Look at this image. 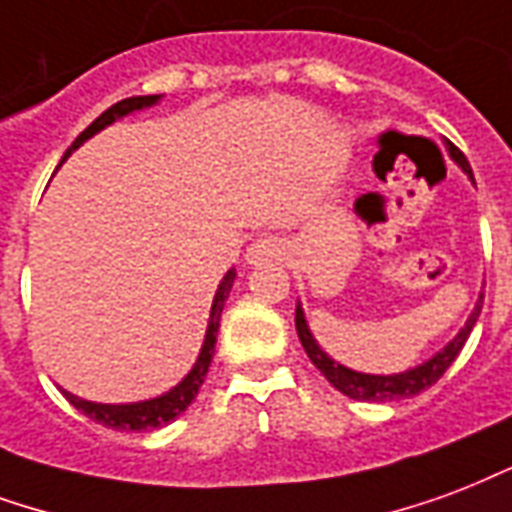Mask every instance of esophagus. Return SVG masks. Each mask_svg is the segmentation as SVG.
<instances>
[{
    "instance_id": "34e87169",
    "label": "esophagus",
    "mask_w": 512,
    "mask_h": 512,
    "mask_svg": "<svg viewBox=\"0 0 512 512\" xmlns=\"http://www.w3.org/2000/svg\"><path fill=\"white\" fill-rule=\"evenodd\" d=\"M282 257V241L279 238H257L255 244L246 249V263L257 266V263H266V260H279Z\"/></svg>"
}]
</instances>
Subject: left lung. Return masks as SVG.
Wrapping results in <instances>:
<instances>
[{
    "instance_id": "8db88e82",
    "label": "left lung",
    "mask_w": 512,
    "mask_h": 512,
    "mask_svg": "<svg viewBox=\"0 0 512 512\" xmlns=\"http://www.w3.org/2000/svg\"><path fill=\"white\" fill-rule=\"evenodd\" d=\"M445 146H448L450 157H453V160L461 165V170H464L469 179H472V168H469L467 157L461 154V149L453 146L450 140H445ZM480 309H483V293H480L475 312L469 314L467 325L456 333V339H453V342H448V347H442L434 358H429L426 363H420V366H415V369H410V372L385 374V377H382V374L352 372V369L342 366L339 361L328 358V355L320 350V344L314 342L312 331H309V325H306L301 304L295 306V331H298V339H301V344H304L309 361H312L314 366L325 374V380L331 382L336 391H342L344 396H350V399L355 401H391V399H404V396H415V393L426 391V388H431L442 374L448 372V366L456 361V355L461 352L464 342L469 339V333H472L475 323H478Z\"/></svg>"
}]
</instances>
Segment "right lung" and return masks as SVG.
Here are the masks:
<instances>
[{
    "label": "right lung",
    "mask_w": 512,
    "mask_h": 512,
    "mask_svg": "<svg viewBox=\"0 0 512 512\" xmlns=\"http://www.w3.org/2000/svg\"><path fill=\"white\" fill-rule=\"evenodd\" d=\"M154 102H160V94H146V97H127V100L116 102L111 105L108 111L100 113L97 119L86 127V130L73 140V146L64 151L62 162L73 154L78 146H83L86 140L97 135L100 130H105L108 124H113L121 116H127L132 111H140V108H149ZM59 162V165H62ZM233 279H236V271L230 268L225 274V279L219 282L217 295H214V304H211V317H208V328H206V339H203V347H200V355L192 372L184 377V380L170 388L168 393H162L157 399L149 401H135V404H94V401L78 399L73 393L62 391L67 396V401L73 404L75 410H81L86 418L97 420L102 426L108 429H121V431H146V429H160L165 423H170L173 418H179L181 412L187 410L192 399L198 396L200 385L206 380L208 366H211V358H214V344H217V331H219V317H222V309H225L227 295H230V287H233Z\"/></svg>",
    "instance_id": "add662e5"
}]
</instances>
